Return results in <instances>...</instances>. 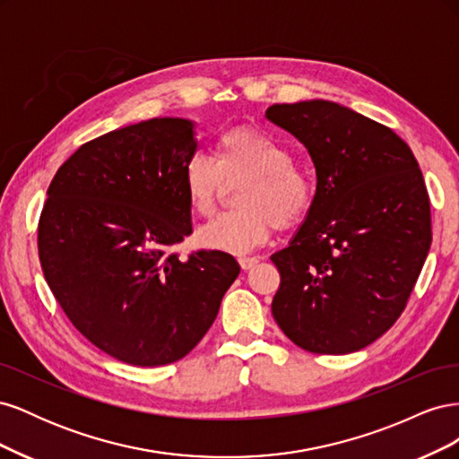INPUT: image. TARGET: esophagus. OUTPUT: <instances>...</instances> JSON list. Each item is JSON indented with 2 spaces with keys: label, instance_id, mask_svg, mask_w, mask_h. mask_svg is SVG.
Segmentation results:
<instances>
[{
  "label": "esophagus",
  "instance_id": "1",
  "mask_svg": "<svg viewBox=\"0 0 459 459\" xmlns=\"http://www.w3.org/2000/svg\"><path fill=\"white\" fill-rule=\"evenodd\" d=\"M256 262H258L256 256H241L239 258V264H241L243 270H251Z\"/></svg>",
  "mask_w": 459,
  "mask_h": 459
}]
</instances>
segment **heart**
Listing matches in <instances>:
<instances>
[{"mask_svg":"<svg viewBox=\"0 0 459 459\" xmlns=\"http://www.w3.org/2000/svg\"><path fill=\"white\" fill-rule=\"evenodd\" d=\"M239 187L241 208L221 212L197 230V243L211 251L241 255L266 243L272 228L300 221L314 204L316 178L307 164L293 159V151L268 132L238 126L216 140L214 159L195 152L184 166V187L191 211L212 214L228 182Z\"/></svg>","mask_w":459,"mask_h":459,"instance_id":"obj_1","label":"heart"}]
</instances>
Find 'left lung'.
Segmentation results:
<instances>
[{
    "label": "left lung",
    "instance_id": "obj_1",
    "mask_svg": "<svg viewBox=\"0 0 459 459\" xmlns=\"http://www.w3.org/2000/svg\"><path fill=\"white\" fill-rule=\"evenodd\" d=\"M316 166V199L290 243L272 255L281 283L272 314L314 354H351L404 312L430 247V204L408 143L333 101L272 105Z\"/></svg>",
    "mask_w": 459,
    "mask_h": 459
}]
</instances>
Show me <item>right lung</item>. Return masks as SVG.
Returning <instances> with one entry per match:
<instances>
[{
  "mask_svg": "<svg viewBox=\"0 0 459 459\" xmlns=\"http://www.w3.org/2000/svg\"><path fill=\"white\" fill-rule=\"evenodd\" d=\"M195 124L151 118L82 145L55 174L38 224L51 293L120 362H178L211 329L241 272L228 253L172 251L191 233L184 166Z\"/></svg>",
  "mask_w": 459,
  "mask_h": 459,
  "instance_id": "add662e5",
  "label": "right lung"
}]
</instances>
